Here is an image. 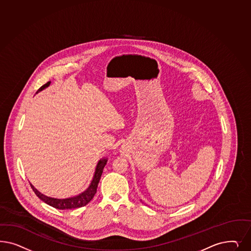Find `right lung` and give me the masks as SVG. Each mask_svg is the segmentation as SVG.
Segmentation results:
<instances>
[{
    "instance_id": "right-lung-1",
    "label": "right lung",
    "mask_w": 251,
    "mask_h": 251,
    "mask_svg": "<svg viewBox=\"0 0 251 251\" xmlns=\"http://www.w3.org/2000/svg\"><path fill=\"white\" fill-rule=\"evenodd\" d=\"M50 84V81L47 82L45 85H43L41 87L39 90L37 91L40 92L41 90H43L46 88H48ZM107 158H102L100 159L99 162H98L96 169H95V173L93 176V179L90 182V185L89 187L79 195H76L72 198H68V199H54V198H50V197H47L45 195L41 193L38 189H36L32 184H30L31 188L33 191L35 192V194L37 195L43 202L48 204L50 206L58 209V210H71V209H76V208H80L83 206H86L88 203L93 199L94 195L96 194L97 192L98 184L100 182V176L102 175V171L103 168L107 163Z\"/></svg>"
}]
</instances>
